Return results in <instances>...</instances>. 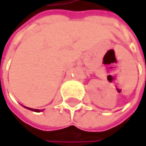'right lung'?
Masks as SVG:
<instances>
[{"instance_id":"add662e5","label":"right lung","mask_w":146,"mask_h":146,"mask_svg":"<svg viewBox=\"0 0 146 146\" xmlns=\"http://www.w3.org/2000/svg\"><path fill=\"white\" fill-rule=\"evenodd\" d=\"M23 107L26 108V109H28V110H30L35 111V112H40V110H34V109H31V108H27V107H25V106H23Z\"/></svg>"}]
</instances>
